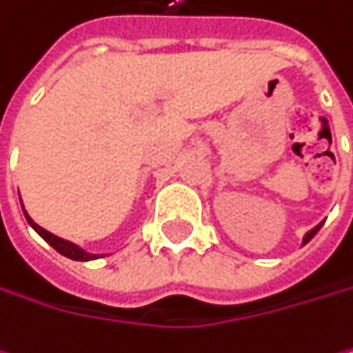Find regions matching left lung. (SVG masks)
Listing matches in <instances>:
<instances>
[{"mask_svg": "<svg viewBox=\"0 0 353 353\" xmlns=\"http://www.w3.org/2000/svg\"><path fill=\"white\" fill-rule=\"evenodd\" d=\"M320 225H322V223H318V225H314V228H312L310 232H305V236H303V245H307V243H310V241H312V239L316 236V232L320 230Z\"/></svg>", "mask_w": 353, "mask_h": 353, "instance_id": "obj_1", "label": "left lung"}]
</instances>
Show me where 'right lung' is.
I'll list each match as a JSON object with an SVG mask.
<instances>
[{
	"label": "right lung",
	"instance_id": "right-lung-1",
	"mask_svg": "<svg viewBox=\"0 0 353 353\" xmlns=\"http://www.w3.org/2000/svg\"><path fill=\"white\" fill-rule=\"evenodd\" d=\"M20 205H22V201H20ZM22 211H24V207H22ZM24 217H27V221H29L31 228H33L50 247H54L60 255H64V257H68V259H74V261H90V259H96V257H98L96 253H88V251L81 249L79 245H74V243H70V241H64V239H60V236L48 232L46 228H41L39 223H35V221L29 217L27 211H24Z\"/></svg>",
	"mask_w": 353,
	"mask_h": 353
}]
</instances>
